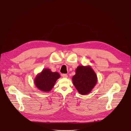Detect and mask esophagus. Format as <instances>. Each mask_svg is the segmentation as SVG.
Instances as JSON below:
<instances>
[{
	"instance_id": "obj_1",
	"label": "esophagus",
	"mask_w": 131,
	"mask_h": 131,
	"mask_svg": "<svg viewBox=\"0 0 131 131\" xmlns=\"http://www.w3.org/2000/svg\"><path fill=\"white\" fill-rule=\"evenodd\" d=\"M62 77H63V78H67L68 77V75L67 74H65V73H64V74H62Z\"/></svg>"
}]
</instances>
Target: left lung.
Instances as JSON below:
<instances>
[{
    "instance_id": "1",
    "label": "left lung",
    "mask_w": 131,
    "mask_h": 131,
    "mask_svg": "<svg viewBox=\"0 0 131 131\" xmlns=\"http://www.w3.org/2000/svg\"><path fill=\"white\" fill-rule=\"evenodd\" d=\"M76 74L72 78L73 85L79 94L87 95L97 82L96 73L89 65H80L76 69Z\"/></svg>"
}]
</instances>
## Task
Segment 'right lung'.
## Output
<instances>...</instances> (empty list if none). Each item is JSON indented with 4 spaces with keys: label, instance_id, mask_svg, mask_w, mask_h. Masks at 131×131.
Returning a JSON list of instances; mask_svg holds the SVG:
<instances>
[{
    "label": "right lung",
    "instance_id": "1",
    "mask_svg": "<svg viewBox=\"0 0 131 131\" xmlns=\"http://www.w3.org/2000/svg\"><path fill=\"white\" fill-rule=\"evenodd\" d=\"M60 77L59 72H52L49 68H45L37 74L34 79V83L41 91L48 92L52 90Z\"/></svg>",
    "mask_w": 131,
    "mask_h": 131
}]
</instances>
